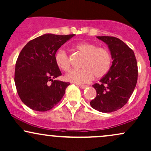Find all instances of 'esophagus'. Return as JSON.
Wrapping results in <instances>:
<instances>
[{"label":"esophagus","mask_w":151,"mask_h":151,"mask_svg":"<svg viewBox=\"0 0 151 151\" xmlns=\"http://www.w3.org/2000/svg\"><path fill=\"white\" fill-rule=\"evenodd\" d=\"M87 85H83V84H81V85H79V88H81V89H85V88H86L87 87Z\"/></svg>","instance_id":"1"}]
</instances>
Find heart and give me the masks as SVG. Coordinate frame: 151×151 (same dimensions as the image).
Segmentation results:
<instances>
[{"mask_svg": "<svg viewBox=\"0 0 151 151\" xmlns=\"http://www.w3.org/2000/svg\"><path fill=\"white\" fill-rule=\"evenodd\" d=\"M74 48L82 57L81 69L72 70L65 75V79L76 84H84L92 80L93 77L100 79L108 73L111 65L110 52L106 48L100 47L90 42H80ZM55 62L64 72L70 70L71 62L65 50H60L55 55Z\"/></svg>", "mask_w": 151, "mask_h": 151, "instance_id": "1", "label": "heart"}]
</instances>
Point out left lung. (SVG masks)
Returning a JSON list of instances; mask_svg holds the SVG:
<instances>
[{"label": "left lung", "mask_w": 151, "mask_h": 151, "mask_svg": "<svg viewBox=\"0 0 151 151\" xmlns=\"http://www.w3.org/2000/svg\"><path fill=\"white\" fill-rule=\"evenodd\" d=\"M96 37L108 45L113 62L108 73L92 86L96 96L90 105L100 112L111 113L122 108L131 97L138 80V66L133 51L120 39Z\"/></svg>", "instance_id": "1"}]
</instances>
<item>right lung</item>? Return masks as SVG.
<instances>
[{"label":"right lung","instance_id":"obj_1","mask_svg":"<svg viewBox=\"0 0 151 151\" xmlns=\"http://www.w3.org/2000/svg\"><path fill=\"white\" fill-rule=\"evenodd\" d=\"M75 35L45 34L30 40L19 55L15 84L21 101L37 111H47L58 104L70 82L55 80L62 75L55 54Z\"/></svg>","mask_w":151,"mask_h":151}]
</instances>
